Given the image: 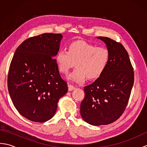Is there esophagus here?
<instances>
[{
	"label": "esophagus",
	"mask_w": 147,
	"mask_h": 147,
	"mask_svg": "<svg viewBox=\"0 0 147 147\" xmlns=\"http://www.w3.org/2000/svg\"><path fill=\"white\" fill-rule=\"evenodd\" d=\"M76 88V87L73 86V85H69L68 86V90L69 91H72V90H73Z\"/></svg>",
	"instance_id": "esophagus-1"
}]
</instances>
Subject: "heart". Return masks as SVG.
<instances>
[{
	"label": "heart",
	"instance_id": "obj_1",
	"mask_svg": "<svg viewBox=\"0 0 147 147\" xmlns=\"http://www.w3.org/2000/svg\"><path fill=\"white\" fill-rule=\"evenodd\" d=\"M108 50L96 47L85 41H76L69 45L67 51L62 49L55 57L59 71L67 74L71 68H76L68 79L76 83H82L88 79L98 78L104 73L109 60Z\"/></svg>",
	"mask_w": 147,
	"mask_h": 147
}]
</instances>
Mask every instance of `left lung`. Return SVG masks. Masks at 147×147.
Here are the masks:
<instances>
[{
  "instance_id": "obj_1",
  "label": "left lung",
  "mask_w": 147,
  "mask_h": 147,
  "mask_svg": "<svg viewBox=\"0 0 147 147\" xmlns=\"http://www.w3.org/2000/svg\"><path fill=\"white\" fill-rule=\"evenodd\" d=\"M109 52L108 64L94 82L84 87L81 103L83 120L93 126L114 123L125 111L134 83V71L128 53L121 43L108 37L98 36Z\"/></svg>"
}]
</instances>
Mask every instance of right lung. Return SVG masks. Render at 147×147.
Returning <instances> with one entry per match:
<instances>
[{"label":"right lung","instance_id":"add662e5","mask_svg":"<svg viewBox=\"0 0 147 147\" xmlns=\"http://www.w3.org/2000/svg\"><path fill=\"white\" fill-rule=\"evenodd\" d=\"M62 38L60 33L30 37L21 43L12 57L8 91L19 113L28 120L43 123L51 119L59 99L68 91L54 58Z\"/></svg>","mask_w":147,"mask_h":147}]
</instances>
